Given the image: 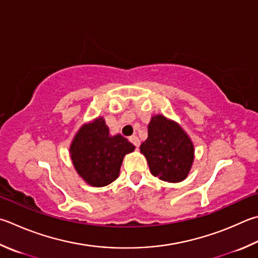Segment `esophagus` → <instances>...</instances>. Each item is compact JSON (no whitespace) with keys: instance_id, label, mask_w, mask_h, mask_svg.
Masks as SVG:
<instances>
[{"instance_id":"34e87169","label":"esophagus","mask_w":258,"mask_h":258,"mask_svg":"<svg viewBox=\"0 0 258 258\" xmlns=\"http://www.w3.org/2000/svg\"><path fill=\"white\" fill-rule=\"evenodd\" d=\"M130 141L132 142L135 145V147H137V149L140 147V140H139L138 137H135V135H134V137L130 138Z\"/></svg>"}]
</instances>
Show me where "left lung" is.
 <instances>
[{
	"label": "left lung",
	"instance_id": "8db88e82",
	"mask_svg": "<svg viewBox=\"0 0 258 258\" xmlns=\"http://www.w3.org/2000/svg\"><path fill=\"white\" fill-rule=\"evenodd\" d=\"M154 177L179 182L188 176L194 161V145L176 121L156 115L148 126V139L140 147Z\"/></svg>",
	"mask_w": 258,
	"mask_h": 258
}]
</instances>
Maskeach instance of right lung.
Wrapping results in <instances>:
<instances>
[{"label": "right lung", "instance_id": "add662e5", "mask_svg": "<svg viewBox=\"0 0 258 258\" xmlns=\"http://www.w3.org/2000/svg\"><path fill=\"white\" fill-rule=\"evenodd\" d=\"M135 147L120 134L110 135L102 117L82 125L70 147L73 166L87 184L109 185L119 176L125 154Z\"/></svg>", "mask_w": 258, "mask_h": 258}]
</instances>
